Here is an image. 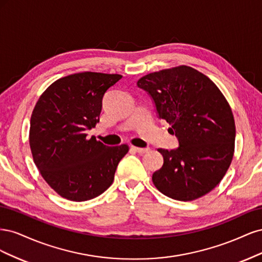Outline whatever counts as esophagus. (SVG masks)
Masks as SVG:
<instances>
[{
	"mask_svg": "<svg viewBox=\"0 0 262 262\" xmlns=\"http://www.w3.org/2000/svg\"><path fill=\"white\" fill-rule=\"evenodd\" d=\"M132 149L136 150V152L139 153V154H144V153H146V152H148V150H149V148H147V147L141 148V147H136V146H132Z\"/></svg>",
	"mask_w": 262,
	"mask_h": 262,
	"instance_id": "obj_1",
	"label": "esophagus"
}]
</instances>
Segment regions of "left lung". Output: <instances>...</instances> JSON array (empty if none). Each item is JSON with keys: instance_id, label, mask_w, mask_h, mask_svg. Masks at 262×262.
Here are the masks:
<instances>
[{"instance_id": "obj_1", "label": "left lung", "mask_w": 262, "mask_h": 262, "mask_svg": "<svg viewBox=\"0 0 262 262\" xmlns=\"http://www.w3.org/2000/svg\"><path fill=\"white\" fill-rule=\"evenodd\" d=\"M137 85L153 99L158 118L170 124L179 143L175 149H157L164 164L153 173V184L179 201L209 193L234 155L235 121L224 95L208 76L187 66L149 73Z\"/></svg>"}]
</instances>
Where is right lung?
<instances>
[{
    "instance_id": "add662e5",
    "label": "right lung",
    "mask_w": 262,
    "mask_h": 262,
    "mask_svg": "<svg viewBox=\"0 0 262 262\" xmlns=\"http://www.w3.org/2000/svg\"><path fill=\"white\" fill-rule=\"evenodd\" d=\"M119 74L83 72L52 83L33 110L29 145L41 176L71 201L94 199L112 186L129 146H107L86 130L99 122L102 98Z\"/></svg>"
}]
</instances>
